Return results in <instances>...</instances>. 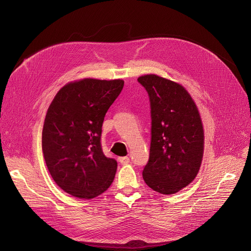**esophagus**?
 I'll return each instance as SVG.
<instances>
[{
	"instance_id": "obj_1",
	"label": "esophagus",
	"mask_w": 251,
	"mask_h": 251,
	"mask_svg": "<svg viewBox=\"0 0 251 251\" xmlns=\"http://www.w3.org/2000/svg\"><path fill=\"white\" fill-rule=\"evenodd\" d=\"M119 162L122 164V165H126L128 163H130V159L128 157H119Z\"/></svg>"
}]
</instances>
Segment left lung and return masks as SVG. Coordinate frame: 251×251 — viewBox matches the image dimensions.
<instances>
[{
	"mask_svg": "<svg viewBox=\"0 0 251 251\" xmlns=\"http://www.w3.org/2000/svg\"><path fill=\"white\" fill-rule=\"evenodd\" d=\"M138 82L151 107L150 156L143 178L154 191L173 195L193 182L203 155V129L189 92L178 83L155 75Z\"/></svg>",
	"mask_w": 251,
	"mask_h": 251,
	"instance_id": "8db88e82",
	"label": "left lung"
}]
</instances>
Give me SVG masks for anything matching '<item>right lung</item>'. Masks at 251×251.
Wrapping results in <instances>:
<instances>
[{
    "mask_svg": "<svg viewBox=\"0 0 251 251\" xmlns=\"http://www.w3.org/2000/svg\"><path fill=\"white\" fill-rule=\"evenodd\" d=\"M123 86L121 79L84 78L64 85L50 105L43 153L53 181L65 193L93 199L112 184L117 162L103 154L101 132L105 114Z\"/></svg>",
    "mask_w": 251,
    "mask_h": 251,
    "instance_id": "add662e5",
    "label": "right lung"
}]
</instances>
